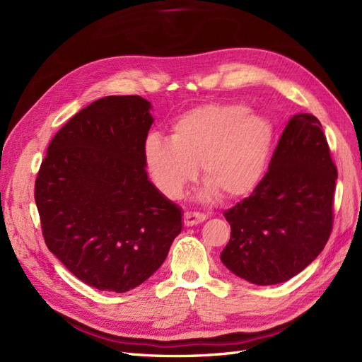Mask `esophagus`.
Wrapping results in <instances>:
<instances>
[{
    "label": "esophagus",
    "instance_id": "34e87169",
    "mask_svg": "<svg viewBox=\"0 0 362 362\" xmlns=\"http://www.w3.org/2000/svg\"><path fill=\"white\" fill-rule=\"evenodd\" d=\"M205 218H206V216L202 214V213L187 211V213H184V225L185 226H194V225L204 222Z\"/></svg>",
    "mask_w": 362,
    "mask_h": 362
}]
</instances>
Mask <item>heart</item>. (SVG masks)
<instances>
[{
  "instance_id": "1",
  "label": "heart",
  "mask_w": 362,
  "mask_h": 362,
  "mask_svg": "<svg viewBox=\"0 0 362 362\" xmlns=\"http://www.w3.org/2000/svg\"><path fill=\"white\" fill-rule=\"evenodd\" d=\"M273 125L242 103L205 104L182 113L170 139L151 134L145 141L146 168L157 187L178 199L198 178L225 201L252 194L264 177Z\"/></svg>"
}]
</instances>
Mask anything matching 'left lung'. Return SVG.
Masks as SVG:
<instances>
[{"label": "left lung", "mask_w": 362, "mask_h": 362, "mask_svg": "<svg viewBox=\"0 0 362 362\" xmlns=\"http://www.w3.org/2000/svg\"><path fill=\"white\" fill-rule=\"evenodd\" d=\"M337 166L320 120L293 116L255 192L223 214V264L257 286L286 282L323 250L334 225Z\"/></svg>", "instance_id": "left-lung-1"}]
</instances>
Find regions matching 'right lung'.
I'll return each mask as SVG.
<instances>
[{
    "instance_id": "right-lung-1",
    "label": "right lung",
    "mask_w": 362,
    "mask_h": 362,
    "mask_svg": "<svg viewBox=\"0 0 362 362\" xmlns=\"http://www.w3.org/2000/svg\"><path fill=\"white\" fill-rule=\"evenodd\" d=\"M149 108L139 95L84 107L52 137L37 172L35 199L48 249L101 291L145 282L182 229L180 208L148 180Z\"/></svg>"
}]
</instances>
